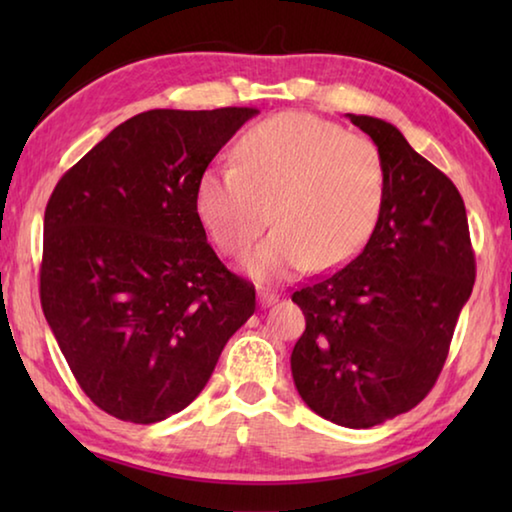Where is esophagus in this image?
Instances as JSON below:
<instances>
[{"label": "esophagus", "instance_id": "obj_1", "mask_svg": "<svg viewBox=\"0 0 512 512\" xmlns=\"http://www.w3.org/2000/svg\"><path fill=\"white\" fill-rule=\"evenodd\" d=\"M277 291H271V289H259L257 291V300H259V305L262 307H271L273 302H277Z\"/></svg>", "mask_w": 512, "mask_h": 512}]
</instances>
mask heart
<instances>
[{
  "label": "heart",
  "mask_w": 512,
  "mask_h": 512,
  "mask_svg": "<svg viewBox=\"0 0 512 512\" xmlns=\"http://www.w3.org/2000/svg\"><path fill=\"white\" fill-rule=\"evenodd\" d=\"M386 196L377 144L305 112H282L244 133L237 164H212L196 185V210L223 253L241 255L255 280H284L311 266L332 271L366 246Z\"/></svg>",
  "instance_id": "1"
}]
</instances>
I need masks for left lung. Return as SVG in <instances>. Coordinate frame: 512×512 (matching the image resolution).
I'll list each match as a JSON object with an SVG mask.
<instances>
[{"label": "left lung", "instance_id": "1", "mask_svg": "<svg viewBox=\"0 0 512 512\" xmlns=\"http://www.w3.org/2000/svg\"><path fill=\"white\" fill-rule=\"evenodd\" d=\"M345 117L381 151L386 196L361 253L291 296L307 320L291 375L320 418L368 429L411 411L436 384L476 271L452 180L388 121Z\"/></svg>", "mask_w": 512, "mask_h": 512}]
</instances>
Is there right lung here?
Here are the masks:
<instances>
[{
    "label": "right lung",
    "instance_id": "add662e5",
    "mask_svg": "<svg viewBox=\"0 0 512 512\" xmlns=\"http://www.w3.org/2000/svg\"><path fill=\"white\" fill-rule=\"evenodd\" d=\"M257 112H140L49 198L42 311L83 393L119 420L153 424L183 411L253 316L255 287L207 244L196 185Z\"/></svg>",
    "mask_w": 512,
    "mask_h": 512
}]
</instances>
